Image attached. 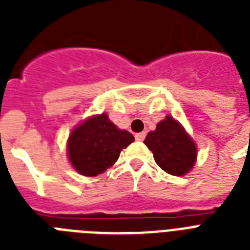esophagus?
Instances as JSON below:
<instances>
[{"label": "esophagus", "instance_id": "obj_1", "mask_svg": "<svg viewBox=\"0 0 250 250\" xmlns=\"http://www.w3.org/2000/svg\"><path fill=\"white\" fill-rule=\"evenodd\" d=\"M145 136H146V133L140 132V133H136V135H135V139H136L137 141H143L145 139Z\"/></svg>", "mask_w": 250, "mask_h": 250}]
</instances>
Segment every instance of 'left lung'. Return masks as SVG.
Listing matches in <instances>:
<instances>
[{
	"label": "left lung",
	"instance_id": "8db88e82",
	"mask_svg": "<svg viewBox=\"0 0 250 250\" xmlns=\"http://www.w3.org/2000/svg\"><path fill=\"white\" fill-rule=\"evenodd\" d=\"M144 144L153 152L156 164L175 176L186 175L192 168L197 149L180 123L167 115L157 125L156 131L146 135Z\"/></svg>",
	"mask_w": 250,
	"mask_h": 250
}]
</instances>
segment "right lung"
<instances>
[{"label": "right lung", "mask_w": 250, "mask_h": 250, "mask_svg": "<svg viewBox=\"0 0 250 250\" xmlns=\"http://www.w3.org/2000/svg\"><path fill=\"white\" fill-rule=\"evenodd\" d=\"M128 131L118 129L106 114L89 118L68 139L70 162L85 176H96L113 166L122 149L133 143Z\"/></svg>", "instance_id": "add662e5"}]
</instances>
